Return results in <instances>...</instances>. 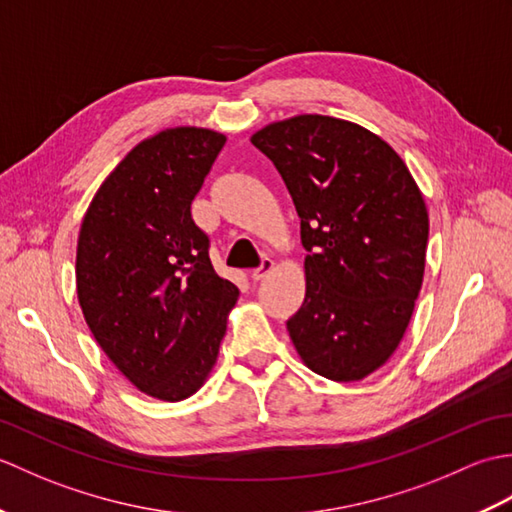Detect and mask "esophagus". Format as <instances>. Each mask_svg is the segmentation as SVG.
Listing matches in <instances>:
<instances>
[{"label":"esophagus","mask_w":512,"mask_h":512,"mask_svg":"<svg viewBox=\"0 0 512 512\" xmlns=\"http://www.w3.org/2000/svg\"><path fill=\"white\" fill-rule=\"evenodd\" d=\"M273 268H275V262L273 259H268V257H264L262 259V264H259L253 273H250V277H253L255 281H262L264 277H268L270 273H273Z\"/></svg>","instance_id":"obj_1"}]
</instances>
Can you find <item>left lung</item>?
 <instances>
[{"instance_id": "obj_1", "label": "left lung", "mask_w": 512, "mask_h": 512, "mask_svg": "<svg viewBox=\"0 0 512 512\" xmlns=\"http://www.w3.org/2000/svg\"><path fill=\"white\" fill-rule=\"evenodd\" d=\"M250 143L284 178L308 250L290 339L312 372L361 380L394 354L422 286L429 215L418 184L383 138L341 118L295 116Z\"/></svg>"}]
</instances>
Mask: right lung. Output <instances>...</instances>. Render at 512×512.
<instances>
[{"mask_svg": "<svg viewBox=\"0 0 512 512\" xmlns=\"http://www.w3.org/2000/svg\"><path fill=\"white\" fill-rule=\"evenodd\" d=\"M224 143L200 127L143 140L96 191L76 246V292L96 343L129 383L167 402L202 387L239 297L191 217Z\"/></svg>", "mask_w": 512, "mask_h": 512, "instance_id": "right-lung-1", "label": "right lung"}]
</instances>
